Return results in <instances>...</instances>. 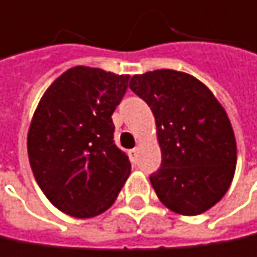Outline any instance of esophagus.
Instances as JSON below:
<instances>
[{
	"label": "esophagus",
	"instance_id": "34e87169",
	"mask_svg": "<svg viewBox=\"0 0 257 257\" xmlns=\"http://www.w3.org/2000/svg\"><path fill=\"white\" fill-rule=\"evenodd\" d=\"M128 155H130V160H132L133 163H136V161H138V155H139V148L130 149V151H128Z\"/></svg>",
	"mask_w": 257,
	"mask_h": 257
}]
</instances>
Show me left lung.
<instances>
[{
    "label": "left lung",
    "instance_id": "obj_1",
    "mask_svg": "<svg viewBox=\"0 0 257 257\" xmlns=\"http://www.w3.org/2000/svg\"><path fill=\"white\" fill-rule=\"evenodd\" d=\"M128 87L155 116L161 166L149 180L160 201L185 216L213 207L237 164L235 136L222 105L201 81L172 69L135 75Z\"/></svg>",
    "mask_w": 257,
    "mask_h": 257
}]
</instances>
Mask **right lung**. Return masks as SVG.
Listing matches in <instances>:
<instances>
[{"mask_svg": "<svg viewBox=\"0 0 257 257\" xmlns=\"http://www.w3.org/2000/svg\"><path fill=\"white\" fill-rule=\"evenodd\" d=\"M130 75L75 66L44 93L28 133L32 173L50 203L78 219L116 200L132 164L113 141L112 113Z\"/></svg>", "mask_w": 257, "mask_h": 257, "instance_id": "1", "label": "right lung"}]
</instances>
